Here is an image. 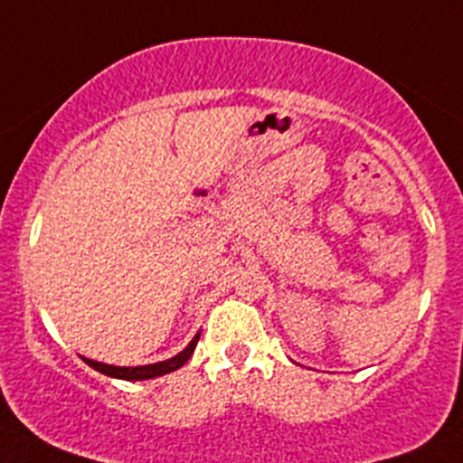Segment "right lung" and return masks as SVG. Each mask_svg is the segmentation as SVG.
<instances>
[{"mask_svg":"<svg viewBox=\"0 0 463 463\" xmlns=\"http://www.w3.org/2000/svg\"><path fill=\"white\" fill-rule=\"evenodd\" d=\"M199 335H202V331H199V334L194 335L193 340H190L188 347H185L184 352H179V354H176V356L167 358V361L152 363V365H138V367L107 365V363L91 361V358H85V356H82V361H85L89 367H93V370L100 372V374H105V376L123 378V381H147V378H156V376H163V374H170V372H176L181 365H185V363H188V358L193 356L194 347H197Z\"/></svg>","mask_w":463,"mask_h":463,"instance_id":"1","label":"right lung"}]
</instances>
